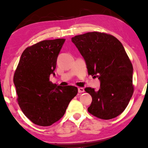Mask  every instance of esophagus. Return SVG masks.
<instances>
[{"instance_id": "1", "label": "esophagus", "mask_w": 148, "mask_h": 148, "mask_svg": "<svg viewBox=\"0 0 148 148\" xmlns=\"http://www.w3.org/2000/svg\"><path fill=\"white\" fill-rule=\"evenodd\" d=\"M78 92H79V93H81V92H84L85 91L84 89L83 88V87H78Z\"/></svg>"}]
</instances>
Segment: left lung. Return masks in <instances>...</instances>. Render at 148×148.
Here are the masks:
<instances>
[{"label": "left lung", "mask_w": 148, "mask_h": 148, "mask_svg": "<svg viewBox=\"0 0 148 148\" xmlns=\"http://www.w3.org/2000/svg\"><path fill=\"white\" fill-rule=\"evenodd\" d=\"M72 42L86 61L88 74L98 77V91L87 87L92 97L88 112L102 119L121 114L133 94V68L122 44L116 37L98 32L72 38Z\"/></svg>", "instance_id": "1"}]
</instances>
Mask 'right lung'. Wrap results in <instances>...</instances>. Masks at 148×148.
<instances>
[{
  "mask_svg": "<svg viewBox=\"0 0 148 148\" xmlns=\"http://www.w3.org/2000/svg\"><path fill=\"white\" fill-rule=\"evenodd\" d=\"M64 39L43 40L21 54L14 84L17 102L27 118L39 126H50L64 116L77 93L76 87L57 86L49 81Z\"/></svg>",
  "mask_w": 148,
  "mask_h": 148,
  "instance_id": "1",
  "label": "right lung"
}]
</instances>
